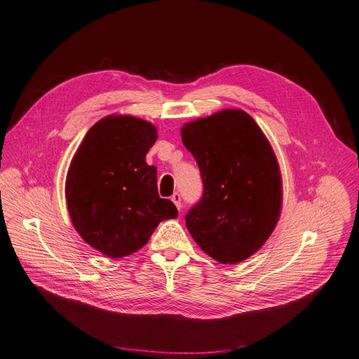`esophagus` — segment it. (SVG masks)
<instances>
[{
    "label": "esophagus",
    "mask_w": 359,
    "mask_h": 359,
    "mask_svg": "<svg viewBox=\"0 0 359 359\" xmlns=\"http://www.w3.org/2000/svg\"><path fill=\"white\" fill-rule=\"evenodd\" d=\"M171 201L175 202V205H176V207H177V210L180 211V210H182V196H180V194H179V192H176V194L171 195Z\"/></svg>",
    "instance_id": "esophagus-1"
}]
</instances>
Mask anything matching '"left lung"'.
I'll list each match as a JSON object with an SVG mask.
<instances>
[{"instance_id":"left-lung-1","label":"left lung","mask_w":359,"mask_h":359,"mask_svg":"<svg viewBox=\"0 0 359 359\" xmlns=\"http://www.w3.org/2000/svg\"><path fill=\"white\" fill-rule=\"evenodd\" d=\"M182 141L204 184L184 215L192 238L222 264L251 257L271 235L282 207V179L267 137L245 111L224 110L184 124Z\"/></svg>"}]
</instances>
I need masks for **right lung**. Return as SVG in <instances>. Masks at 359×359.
Returning <instances> with one entry per match:
<instances>
[{
  "instance_id": "right-lung-1",
  "label": "right lung",
  "mask_w": 359,
  "mask_h": 359,
  "mask_svg": "<svg viewBox=\"0 0 359 359\" xmlns=\"http://www.w3.org/2000/svg\"><path fill=\"white\" fill-rule=\"evenodd\" d=\"M157 141L151 123L108 116L88 130L72 160L66 199L82 239L110 258L139 251L177 208L157 189V168L145 161Z\"/></svg>"
}]
</instances>
